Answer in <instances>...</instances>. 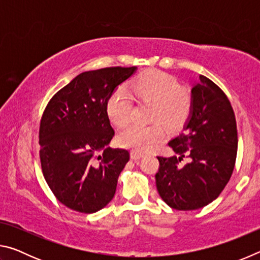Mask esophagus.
<instances>
[{
    "label": "esophagus",
    "instance_id": "obj_1",
    "mask_svg": "<svg viewBox=\"0 0 260 260\" xmlns=\"http://www.w3.org/2000/svg\"><path fill=\"white\" fill-rule=\"evenodd\" d=\"M143 157V155L142 153H140V152H136V151H131V158L133 160H139V159H141V158Z\"/></svg>",
    "mask_w": 260,
    "mask_h": 260
}]
</instances>
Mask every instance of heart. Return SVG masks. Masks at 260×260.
<instances>
[{"mask_svg":"<svg viewBox=\"0 0 260 260\" xmlns=\"http://www.w3.org/2000/svg\"><path fill=\"white\" fill-rule=\"evenodd\" d=\"M131 94L138 100L153 103L152 120H165L175 126L188 117L191 109L190 90L179 86L177 79L159 70H148L139 74L131 82ZM133 102L122 88H118L105 102V113L116 126L125 125L131 119ZM167 131L161 121L152 125L131 124L118 134V143L121 147L136 152H146L155 148L166 138Z\"/></svg>","mask_w":260,"mask_h":260,"instance_id":"b5f03b06","label":"heart"}]
</instances>
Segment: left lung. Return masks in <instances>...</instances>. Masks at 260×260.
<instances>
[{
	"instance_id": "1",
	"label": "left lung",
	"mask_w": 260,
	"mask_h": 260,
	"mask_svg": "<svg viewBox=\"0 0 260 260\" xmlns=\"http://www.w3.org/2000/svg\"><path fill=\"white\" fill-rule=\"evenodd\" d=\"M191 98L183 131L169 142L175 155L157 157V190L167 205L181 211L201 209L217 199L230 181L237 153L235 114L226 94L200 76ZM184 156L191 161L181 167Z\"/></svg>"
}]
</instances>
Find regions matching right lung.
Masks as SVG:
<instances>
[{
  "instance_id": "1",
  "label": "right lung",
  "mask_w": 260,
  "mask_h": 260,
  "mask_svg": "<svg viewBox=\"0 0 260 260\" xmlns=\"http://www.w3.org/2000/svg\"><path fill=\"white\" fill-rule=\"evenodd\" d=\"M135 71L136 67H116L82 72L57 91L43 111L39 129L42 173L69 209L98 212L116 193L129 152L108 147L114 131L105 102Z\"/></svg>"
}]
</instances>
